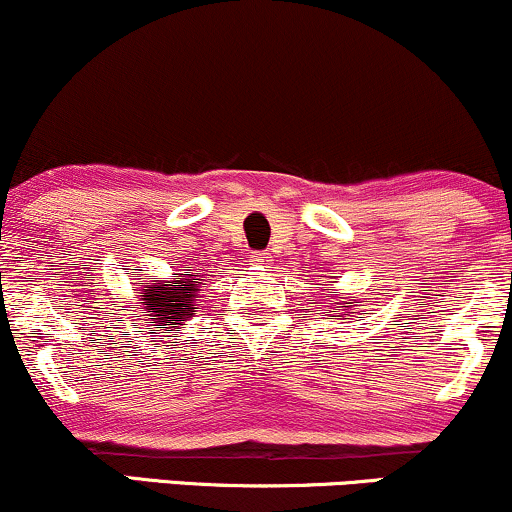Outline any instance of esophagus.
I'll use <instances>...</instances> for the list:
<instances>
[{
	"mask_svg": "<svg viewBox=\"0 0 512 512\" xmlns=\"http://www.w3.org/2000/svg\"><path fill=\"white\" fill-rule=\"evenodd\" d=\"M250 262L255 264V267H269V264H272V257H269V252H255Z\"/></svg>",
	"mask_w": 512,
	"mask_h": 512,
	"instance_id": "obj_1",
	"label": "esophagus"
}]
</instances>
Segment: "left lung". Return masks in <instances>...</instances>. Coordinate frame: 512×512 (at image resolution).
I'll use <instances>...</instances> for the list:
<instances>
[{
  "mask_svg": "<svg viewBox=\"0 0 512 512\" xmlns=\"http://www.w3.org/2000/svg\"><path fill=\"white\" fill-rule=\"evenodd\" d=\"M342 308H349V305H342ZM332 313H334L332 317H342V315H339V313H337V310H332Z\"/></svg>",
  "mask_w": 512,
  "mask_h": 512,
  "instance_id": "left-lung-1",
  "label": "left lung"
}]
</instances>
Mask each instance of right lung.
<instances>
[{"label":"right lung","instance_id":"add662e5","mask_svg":"<svg viewBox=\"0 0 512 512\" xmlns=\"http://www.w3.org/2000/svg\"><path fill=\"white\" fill-rule=\"evenodd\" d=\"M195 276V274H187ZM202 281V279H199ZM199 281L192 279H180V281H163V284H154V286H144V308L149 313V320H154L156 325H182L187 317L195 315V305L197 301V286ZM166 332H170V327H166ZM151 334H158L151 332Z\"/></svg>","mask_w":512,"mask_h":512}]
</instances>
